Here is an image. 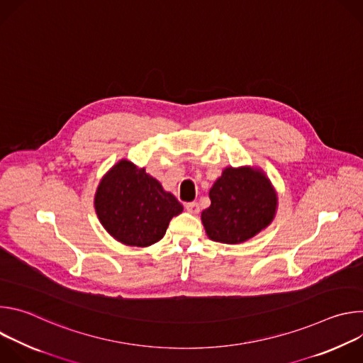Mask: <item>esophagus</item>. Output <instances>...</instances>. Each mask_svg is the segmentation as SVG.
<instances>
[{
  "label": "esophagus",
  "mask_w": 363,
  "mask_h": 363,
  "mask_svg": "<svg viewBox=\"0 0 363 363\" xmlns=\"http://www.w3.org/2000/svg\"><path fill=\"white\" fill-rule=\"evenodd\" d=\"M185 210H186L189 214L196 216V214L199 213V205H198V202H195V201L186 202V203H185Z\"/></svg>",
  "instance_id": "34e87169"
}]
</instances>
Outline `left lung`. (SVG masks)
<instances>
[{
    "label": "left lung",
    "mask_w": 363,
    "mask_h": 363,
    "mask_svg": "<svg viewBox=\"0 0 363 363\" xmlns=\"http://www.w3.org/2000/svg\"><path fill=\"white\" fill-rule=\"evenodd\" d=\"M211 205L201 214L206 235L217 242L247 241L266 228L276 214L277 196L264 174L227 168L210 191Z\"/></svg>",
    "instance_id": "8db88e82"
}]
</instances>
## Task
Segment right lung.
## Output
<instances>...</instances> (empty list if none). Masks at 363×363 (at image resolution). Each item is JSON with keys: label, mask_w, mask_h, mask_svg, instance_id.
I'll return each mask as SVG.
<instances>
[{"label": "right lung", "mask_w": 363, "mask_h": 363, "mask_svg": "<svg viewBox=\"0 0 363 363\" xmlns=\"http://www.w3.org/2000/svg\"><path fill=\"white\" fill-rule=\"evenodd\" d=\"M96 213L118 241L146 247L160 241L182 205L162 185L132 162L121 161L99 184Z\"/></svg>", "instance_id": "obj_1"}]
</instances>
